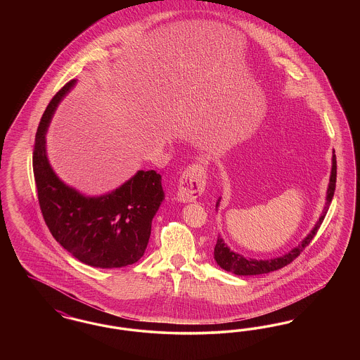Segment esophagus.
Segmentation results:
<instances>
[{
	"label": "esophagus",
	"instance_id": "obj_1",
	"mask_svg": "<svg viewBox=\"0 0 360 360\" xmlns=\"http://www.w3.org/2000/svg\"><path fill=\"white\" fill-rule=\"evenodd\" d=\"M205 167L201 163L188 166L178 181V200L184 202L195 201L205 190Z\"/></svg>",
	"mask_w": 360,
	"mask_h": 360
}]
</instances>
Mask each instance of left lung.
I'll list each match as a JSON object with an SVG mask.
<instances>
[{
    "instance_id": "1",
    "label": "left lung",
    "mask_w": 360,
    "mask_h": 360,
    "mask_svg": "<svg viewBox=\"0 0 360 360\" xmlns=\"http://www.w3.org/2000/svg\"><path fill=\"white\" fill-rule=\"evenodd\" d=\"M338 166H336V155L333 151L332 155V170H330V178H329V185L326 190V202L324 206V210L319 219V221L313 226V229L309 232L308 236L302 240L295 248H292L290 252L282 255V257H274V259H267V260H257V259H247V257L240 255L238 252H233L225 243L223 238L219 236L217 243L214 245V260L217 262V264L224 269L225 271L233 273L236 275H259L267 274L275 270H279L285 266H288L291 263L295 257H298L305 247L309 245V243L316 236L320 225L324 221L326 212L329 209V205L332 202L333 194H335V188H336V174H338ZM220 205V200L217 201L216 207Z\"/></svg>"
}]
</instances>
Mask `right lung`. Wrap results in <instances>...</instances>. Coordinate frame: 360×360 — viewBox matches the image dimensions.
<instances>
[{"mask_svg": "<svg viewBox=\"0 0 360 360\" xmlns=\"http://www.w3.org/2000/svg\"><path fill=\"white\" fill-rule=\"evenodd\" d=\"M75 84L71 79L53 96L36 132L32 165L39 205L52 236L72 257L98 269L125 267L144 255L165 200L162 176L140 170L100 197H86L58 178L46 153V134L56 106Z\"/></svg>", "mask_w": 360, "mask_h": 360, "instance_id": "right-lung-1", "label": "right lung"}]
</instances>
